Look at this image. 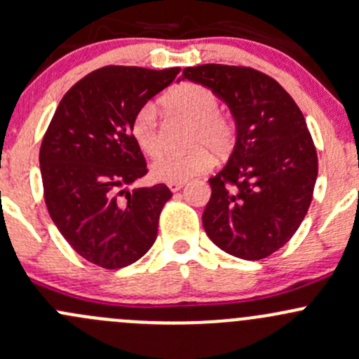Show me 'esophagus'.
Segmentation results:
<instances>
[{"label": "esophagus", "mask_w": 359, "mask_h": 359, "mask_svg": "<svg viewBox=\"0 0 359 359\" xmlns=\"http://www.w3.org/2000/svg\"><path fill=\"white\" fill-rule=\"evenodd\" d=\"M184 186H186V182H170V184H168L170 191H172V192H177V191H180V189H182Z\"/></svg>", "instance_id": "esophagus-1"}]
</instances>
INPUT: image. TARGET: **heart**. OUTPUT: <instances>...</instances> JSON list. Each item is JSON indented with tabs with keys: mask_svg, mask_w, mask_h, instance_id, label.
<instances>
[{
	"mask_svg": "<svg viewBox=\"0 0 359 359\" xmlns=\"http://www.w3.org/2000/svg\"><path fill=\"white\" fill-rule=\"evenodd\" d=\"M167 110L192 120L187 142L192 146L184 153H165L151 165V173L161 182H187L205 173L213 165V151L225 156L236 144L237 127L232 116L220 111V97L213 89L196 82H184L173 88L161 100ZM130 134L135 144L148 156H158L161 141L156 110L144 104L135 111L130 122Z\"/></svg>",
	"mask_w": 359,
	"mask_h": 359,
	"instance_id": "heart-1",
	"label": "heart"
}]
</instances>
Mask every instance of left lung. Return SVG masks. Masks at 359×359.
Listing matches in <instances>:
<instances>
[{
	"label": "left lung",
	"instance_id": "left-lung-1",
	"mask_svg": "<svg viewBox=\"0 0 359 359\" xmlns=\"http://www.w3.org/2000/svg\"><path fill=\"white\" fill-rule=\"evenodd\" d=\"M182 79L213 89L237 126L229 163L210 179L203 227L229 255L266 258L289 243L311 205L318 156L304 115L275 79L251 67H187Z\"/></svg>",
	"mask_w": 359,
	"mask_h": 359
}]
</instances>
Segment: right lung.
<instances>
[{
	"label": "right lung",
	"instance_id": "add662e5",
	"mask_svg": "<svg viewBox=\"0 0 359 359\" xmlns=\"http://www.w3.org/2000/svg\"><path fill=\"white\" fill-rule=\"evenodd\" d=\"M179 72L122 65L90 72L60 101L41 142L51 220L75 252L101 269L137 262L156 239L160 213L172 198L168 187L120 189L148 173L132 139V118Z\"/></svg>",
	"mask_w": 359,
	"mask_h": 359
}]
</instances>
